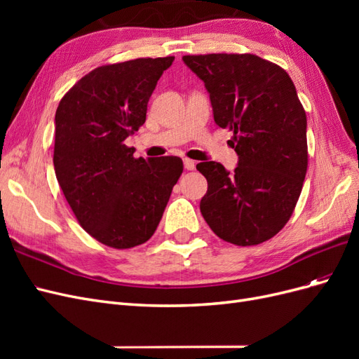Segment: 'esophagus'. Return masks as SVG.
Masks as SVG:
<instances>
[{
    "label": "esophagus",
    "instance_id": "esophagus-1",
    "mask_svg": "<svg viewBox=\"0 0 359 359\" xmlns=\"http://www.w3.org/2000/svg\"><path fill=\"white\" fill-rule=\"evenodd\" d=\"M184 166H186L187 170H193L194 168H196V163H194V161L190 160V158H186V160H184Z\"/></svg>",
    "mask_w": 359,
    "mask_h": 359
}]
</instances>
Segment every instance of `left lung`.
Segmentation results:
<instances>
[{
	"label": "left lung",
	"instance_id": "obj_1",
	"mask_svg": "<svg viewBox=\"0 0 359 359\" xmlns=\"http://www.w3.org/2000/svg\"><path fill=\"white\" fill-rule=\"evenodd\" d=\"M210 93L214 121L233 132L231 173L217 161L196 169L208 181L201 212L235 245L277 235L295 210L307 173V116L286 70L253 53L184 55Z\"/></svg>",
	"mask_w": 359,
	"mask_h": 359
}]
</instances>
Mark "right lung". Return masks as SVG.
<instances>
[{
  "label": "right lung",
  "mask_w": 359,
  "mask_h": 359,
  "mask_svg": "<svg viewBox=\"0 0 359 359\" xmlns=\"http://www.w3.org/2000/svg\"><path fill=\"white\" fill-rule=\"evenodd\" d=\"M175 57L104 64L64 94L53 168L79 224L112 248L147 243L161 220L182 160L135 158L124 140L147 119L157 81Z\"/></svg>",
  "instance_id": "right-lung-1"
}]
</instances>
